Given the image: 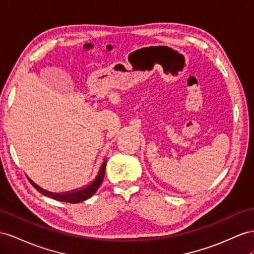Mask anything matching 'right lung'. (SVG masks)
Here are the masks:
<instances>
[{
	"mask_svg": "<svg viewBox=\"0 0 254 254\" xmlns=\"http://www.w3.org/2000/svg\"><path fill=\"white\" fill-rule=\"evenodd\" d=\"M105 167H106V161L102 164L101 170H100L99 174H97L96 178L92 181V184H90L88 187L83 188V189H81V190H78L75 192H68V193H51L48 191H45L42 189V188L36 186L30 178H28V179L31 183V185L33 186L38 192H41L42 194L46 195V196L57 199V200L66 201V203H70V204H76V203H79V201L88 199L97 191V189H99L103 183L104 176H105Z\"/></svg>",
	"mask_w": 254,
	"mask_h": 254,
	"instance_id": "obj_1",
	"label": "right lung"
}]
</instances>
